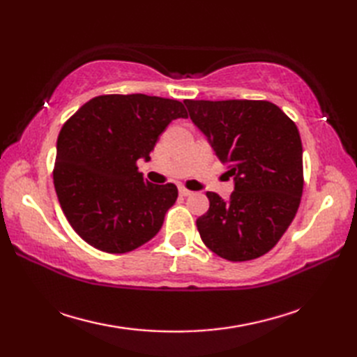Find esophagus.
<instances>
[{
  "mask_svg": "<svg viewBox=\"0 0 357 357\" xmlns=\"http://www.w3.org/2000/svg\"><path fill=\"white\" fill-rule=\"evenodd\" d=\"M193 192H190L188 190V188H185V187H179V195L181 196H190Z\"/></svg>",
  "mask_w": 357,
  "mask_h": 357,
  "instance_id": "obj_1",
  "label": "esophagus"
}]
</instances>
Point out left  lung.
I'll return each instance as SVG.
<instances>
[{"label":"left lung","mask_w":357,"mask_h":357,"mask_svg":"<svg viewBox=\"0 0 357 357\" xmlns=\"http://www.w3.org/2000/svg\"><path fill=\"white\" fill-rule=\"evenodd\" d=\"M184 104L234 178L229 201L207 192L210 207L196 219L201 239L227 261L256 259L278 244L299 208L304 167L298 127L270 101Z\"/></svg>","instance_id":"obj_1"}]
</instances>
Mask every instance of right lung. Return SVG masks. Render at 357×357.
I'll list each match as a JSON object with an SVG mask.
<instances>
[{
    "label": "right lung",
    "mask_w": 357,
    "mask_h": 357,
    "mask_svg": "<svg viewBox=\"0 0 357 357\" xmlns=\"http://www.w3.org/2000/svg\"><path fill=\"white\" fill-rule=\"evenodd\" d=\"M178 118H188L181 101L133 93L92 98L66 121L53 184L67 221L87 244L127 253L161 229L178 188L150 184L136 162L149 161L159 135Z\"/></svg>",
    "instance_id": "add662e5"
}]
</instances>
